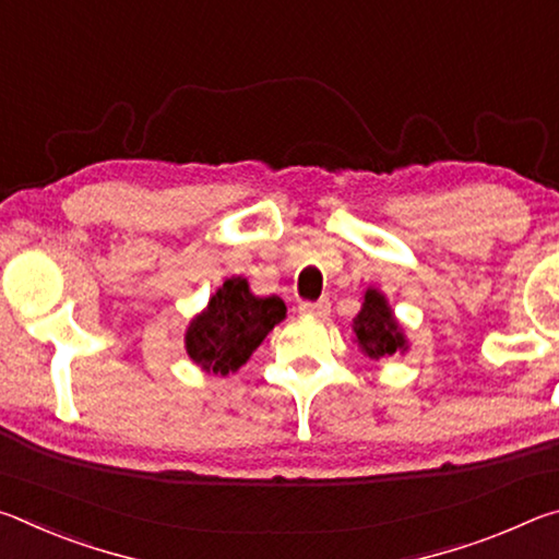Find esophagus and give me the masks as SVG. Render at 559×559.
Returning <instances> with one entry per match:
<instances>
[{
	"mask_svg": "<svg viewBox=\"0 0 559 559\" xmlns=\"http://www.w3.org/2000/svg\"><path fill=\"white\" fill-rule=\"evenodd\" d=\"M298 310L302 316H316V318H325L330 313V300L320 298V300H300Z\"/></svg>",
	"mask_w": 559,
	"mask_h": 559,
	"instance_id": "34e87169",
	"label": "esophagus"
}]
</instances>
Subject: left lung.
I'll use <instances>...</instances> for the list:
<instances>
[{"mask_svg":"<svg viewBox=\"0 0 559 559\" xmlns=\"http://www.w3.org/2000/svg\"><path fill=\"white\" fill-rule=\"evenodd\" d=\"M355 335L362 353L372 359L392 357L400 349H406V340L392 316L382 293L367 290L359 316L355 318Z\"/></svg>","mask_w":559,"mask_h":559,"instance_id":"obj_1","label":"left lung"}]
</instances>
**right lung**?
<instances>
[{
  "label": "right lung",
  "instance_id": "1",
  "mask_svg": "<svg viewBox=\"0 0 559 559\" xmlns=\"http://www.w3.org/2000/svg\"><path fill=\"white\" fill-rule=\"evenodd\" d=\"M283 318L286 306L278 296L257 298L246 278H229L189 325L187 353L206 372H236Z\"/></svg>",
  "mask_w": 559,
  "mask_h": 559
}]
</instances>
